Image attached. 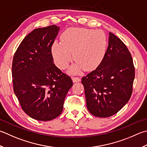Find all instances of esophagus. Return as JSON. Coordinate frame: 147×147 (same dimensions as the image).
Here are the masks:
<instances>
[{"label":"esophagus","instance_id":"esophagus-1","mask_svg":"<svg viewBox=\"0 0 147 147\" xmlns=\"http://www.w3.org/2000/svg\"><path fill=\"white\" fill-rule=\"evenodd\" d=\"M72 80H73V83L79 82L81 81V79H80V78H78V77H73V78H72Z\"/></svg>","mask_w":147,"mask_h":147}]
</instances>
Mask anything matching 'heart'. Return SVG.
Returning a JSON list of instances; mask_svg holds the SVG:
<instances>
[{
    "instance_id": "obj_1",
    "label": "heart",
    "mask_w": 147,
    "mask_h": 147,
    "mask_svg": "<svg viewBox=\"0 0 147 147\" xmlns=\"http://www.w3.org/2000/svg\"><path fill=\"white\" fill-rule=\"evenodd\" d=\"M61 40L62 42H53L51 53L55 64L64 69L71 61L73 53L76 63L69 69L71 74L79 73L83 67L87 71L93 69L105 55L107 39L101 30L71 28L62 34Z\"/></svg>"
}]
</instances>
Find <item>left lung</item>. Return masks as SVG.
I'll return each mask as SVG.
<instances>
[{
  "instance_id": "1",
  "label": "left lung",
  "mask_w": 147,
  "mask_h": 147,
  "mask_svg": "<svg viewBox=\"0 0 147 147\" xmlns=\"http://www.w3.org/2000/svg\"><path fill=\"white\" fill-rule=\"evenodd\" d=\"M108 47L100 64L82 78L87 107L97 117H109L120 111L133 92L135 76L131 55L119 37L109 33Z\"/></svg>"
}]
</instances>
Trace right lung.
Here are the masks:
<instances>
[{
    "label": "right lung",
    "mask_w": 147,
    "mask_h": 147,
    "mask_svg": "<svg viewBox=\"0 0 147 147\" xmlns=\"http://www.w3.org/2000/svg\"><path fill=\"white\" fill-rule=\"evenodd\" d=\"M60 28L51 25L34 29L20 43L12 64L13 90L22 110L40 121L61 114L68 91L69 76L53 64L51 46Z\"/></svg>",
    "instance_id": "obj_1"
}]
</instances>
